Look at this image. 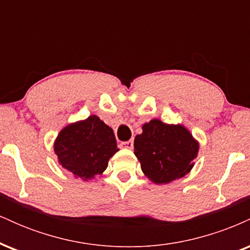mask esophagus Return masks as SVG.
Listing matches in <instances>:
<instances>
[{"mask_svg": "<svg viewBox=\"0 0 250 250\" xmlns=\"http://www.w3.org/2000/svg\"><path fill=\"white\" fill-rule=\"evenodd\" d=\"M120 147L131 149L134 147V141H133V140H129V141H123V142L120 143Z\"/></svg>", "mask_w": 250, "mask_h": 250, "instance_id": "34e87169", "label": "esophagus"}]
</instances>
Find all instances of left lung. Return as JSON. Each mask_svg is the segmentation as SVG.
<instances>
[{
    "mask_svg": "<svg viewBox=\"0 0 250 250\" xmlns=\"http://www.w3.org/2000/svg\"><path fill=\"white\" fill-rule=\"evenodd\" d=\"M134 148L146 176L155 183H169L190 171L199 143L183 125L155 119L143 125Z\"/></svg>",
    "mask_w": 250,
    "mask_h": 250,
    "instance_id": "1",
    "label": "left lung"
}]
</instances>
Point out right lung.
Returning <instances> with one entry per match:
<instances>
[{
    "label": "right lung",
    "mask_w": 250,
    "mask_h": 250,
    "mask_svg": "<svg viewBox=\"0 0 250 250\" xmlns=\"http://www.w3.org/2000/svg\"><path fill=\"white\" fill-rule=\"evenodd\" d=\"M54 150L62 167L82 180L102 174L116 151L113 129L95 115L67 125L60 131Z\"/></svg>",
    "instance_id": "add662e5"
}]
</instances>
